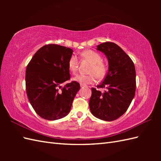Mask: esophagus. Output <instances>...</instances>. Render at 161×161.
<instances>
[{"label": "esophagus", "instance_id": "esophagus-1", "mask_svg": "<svg viewBox=\"0 0 161 161\" xmlns=\"http://www.w3.org/2000/svg\"><path fill=\"white\" fill-rule=\"evenodd\" d=\"M80 86H81V87H84V86H86V85L85 84H80Z\"/></svg>", "mask_w": 161, "mask_h": 161}]
</instances>
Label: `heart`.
<instances>
[{
    "label": "heart",
    "instance_id": "1",
    "mask_svg": "<svg viewBox=\"0 0 161 161\" xmlns=\"http://www.w3.org/2000/svg\"><path fill=\"white\" fill-rule=\"evenodd\" d=\"M83 61L91 64L88 73L89 75H77L73 80L81 84H93L97 80H102L106 77L108 73V66L102 61L100 54L92 50H86L80 54ZM79 60L75 55H72L68 60V68L73 74H75L78 70Z\"/></svg>",
    "mask_w": 161,
    "mask_h": 161
}]
</instances>
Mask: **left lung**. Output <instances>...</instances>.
Instances as JSON below:
<instances>
[{
    "mask_svg": "<svg viewBox=\"0 0 161 161\" xmlns=\"http://www.w3.org/2000/svg\"><path fill=\"white\" fill-rule=\"evenodd\" d=\"M97 49L104 53L108 61V73L97 88H107V91L102 93L92 88L89 107L95 117L113 121L125 114L134 97L136 69L131 58L117 44L104 42Z\"/></svg>",
    "mask_w": 161,
    "mask_h": 161,
    "instance_id": "8db88e82",
    "label": "left lung"
}]
</instances>
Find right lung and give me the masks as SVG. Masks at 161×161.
Instances as JSON below:
<instances>
[{
	"label": "right lung",
	"mask_w": 161,
	"mask_h": 161,
	"mask_svg": "<svg viewBox=\"0 0 161 161\" xmlns=\"http://www.w3.org/2000/svg\"><path fill=\"white\" fill-rule=\"evenodd\" d=\"M73 50L69 47L47 44L37 51L27 66L25 88L28 100L40 117L55 120L68 114L80 85L70 80L68 60Z\"/></svg>",
	"instance_id": "obj_1"
}]
</instances>
